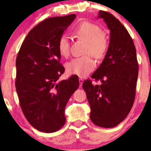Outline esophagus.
I'll list each match as a JSON object with an SVG mask.
<instances>
[{"label": "esophagus", "instance_id": "esophagus-1", "mask_svg": "<svg viewBox=\"0 0 151 151\" xmlns=\"http://www.w3.org/2000/svg\"><path fill=\"white\" fill-rule=\"evenodd\" d=\"M83 82H84L83 79H82V78H79V82H80V86L82 85V83H83Z\"/></svg>", "mask_w": 151, "mask_h": 151}]
</instances>
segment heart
<instances>
[{
    "instance_id": "1",
    "label": "heart",
    "mask_w": 151,
    "mask_h": 151,
    "mask_svg": "<svg viewBox=\"0 0 151 151\" xmlns=\"http://www.w3.org/2000/svg\"><path fill=\"white\" fill-rule=\"evenodd\" d=\"M74 34L79 40L86 42L84 51L86 55L71 60L67 64L66 69L68 73L84 77L93 71L96 65L90 55L98 60L103 58L108 51L109 41L100 26L88 21L80 22L74 29ZM58 47L62 56L69 55L70 42L67 35L60 36Z\"/></svg>"
}]
</instances>
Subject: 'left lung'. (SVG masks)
<instances>
[{"label":"left lung","mask_w":151,"mask_h":151,"mask_svg":"<svg viewBox=\"0 0 151 151\" xmlns=\"http://www.w3.org/2000/svg\"><path fill=\"white\" fill-rule=\"evenodd\" d=\"M110 30V42L102 64L91 78L100 80L93 85L91 80L82 84L91 107L90 118L100 127L113 128L129 114L135 97L138 77L136 49L131 36L123 24L109 12L100 11Z\"/></svg>","instance_id":"8db88e82"}]
</instances>
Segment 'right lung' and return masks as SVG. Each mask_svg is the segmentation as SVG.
Wrapping results in <instances>:
<instances>
[{
	"label": "right lung",
	"mask_w": 151,
	"mask_h": 151,
	"mask_svg": "<svg viewBox=\"0 0 151 151\" xmlns=\"http://www.w3.org/2000/svg\"><path fill=\"white\" fill-rule=\"evenodd\" d=\"M76 14L49 18L32 29L16 58V88L24 116L44 133H53L65 123V109L79 87L77 76L58 82L65 72L60 63L58 40Z\"/></svg>",
	"instance_id": "obj_1"
}]
</instances>
